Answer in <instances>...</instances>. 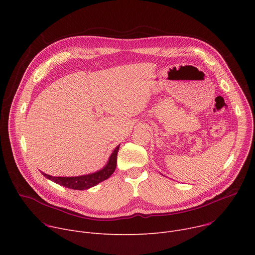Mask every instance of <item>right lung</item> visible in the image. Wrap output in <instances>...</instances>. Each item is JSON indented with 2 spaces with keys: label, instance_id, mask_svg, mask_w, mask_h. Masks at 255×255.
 Returning <instances> with one entry per match:
<instances>
[{
  "label": "right lung",
  "instance_id": "obj_1",
  "mask_svg": "<svg viewBox=\"0 0 255 255\" xmlns=\"http://www.w3.org/2000/svg\"><path fill=\"white\" fill-rule=\"evenodd\" d=\"M119 146L114 149L112 155L110 156V159H109L108 164L101 169L100 171H97L92 174L88 175H82V176H72V177H62V176H52L49 174H46L42 172V174L47 177L48 179L54 181V183L63 186L68 189L72 190H87L90 189L96 185H98L101 181L107 179L112 175V173L116 169L117 165V154L119 150Z\"/></svg>",
  "mask_w": 255,
  "mask_h": 255
}]
</instances>
